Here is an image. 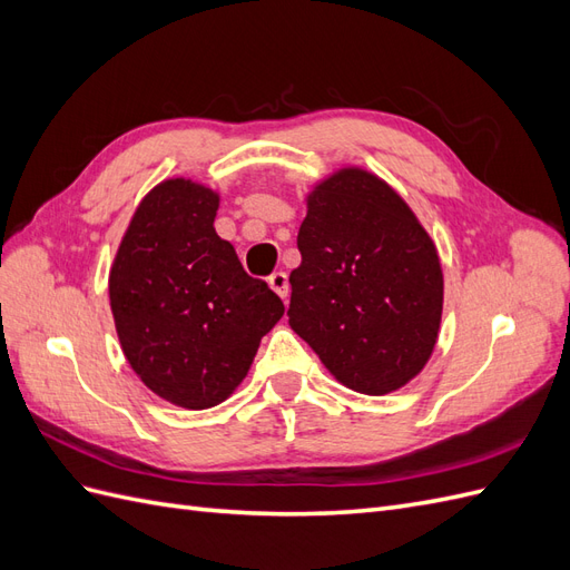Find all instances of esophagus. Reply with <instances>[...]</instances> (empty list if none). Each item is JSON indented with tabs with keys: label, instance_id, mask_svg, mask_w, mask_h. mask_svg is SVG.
<instances>
[{
	"label": "esophagus",
	"instance_id": "1",
	"mask_svg": "<svg viewBox=\"0 0 570 570\" xmlns=\"http://www.w3.org/2000/svg\"><path fill=\"white\" fill-rule=\"evenodd\" d=\"M268 285H271V289L275 292V295H278L283 302L287 299V295H289V283H287V273H283V271H275L271 278H268Z\"/></svg>",
	"mask_w": 570,
	"mask_h": 570
}]
</instances>
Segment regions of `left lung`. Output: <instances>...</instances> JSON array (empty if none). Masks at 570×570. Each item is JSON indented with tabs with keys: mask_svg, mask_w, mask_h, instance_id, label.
I'll list each match as a JSON object with an SVG mask.
<instances>
[{
	"mask_svg": "<svg viewBox=\"0 0 570 570\" xmlns=\"http://www.w3.org/2000/svg\"><path fill=\"white\" fill-rule=\"evenodd\" d=\"M289 327L337 383L383 396L435 352L444 275L435 239L396 189L342 166L306 193Z\"/></svg>",
	"mask_w": 570,
	"mask_h": 570,
	"instance_id": "obj_1",
	"label": "left lung"
}]
</instances>
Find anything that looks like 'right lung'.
I'll use <instances>...</instances> for the list:
<instances>
[{"label":"right lung","instance_id":"obj_1","mask_svg":"<svg viewBox=\"0 0 570 570\" xmlns=\"http://www.w3.org/2000/svg\"><path fill=\"white\" fill-rule=\"evenodd\" d=\"M220 195L193 178L154 185L116 249L109 302L130 368L161 400L212 409L245 381L262 337L285 314L245 273L214 220Z\"/></svg>","mask_w":570,"mask_h":570}]
</instances>
